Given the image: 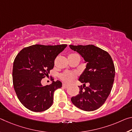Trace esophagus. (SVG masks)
<instances>
[{
    "mask_svg": "<svg viewBox=\"0 0 132 132\" xmlns=\"http://www.w3.org/2000/svg\"><path fill=\"white\" fill-rule=\"evenodd\" d=\"M62 86L64 87V88H67V87L69 86V85H67V84H65V83H63V84L62 85Z\"/></svg>",
    "mask_w": 132,
    "mask_h": 132,
    "instance_id": "1",
    "label": "esophagus"
}]
</instances>
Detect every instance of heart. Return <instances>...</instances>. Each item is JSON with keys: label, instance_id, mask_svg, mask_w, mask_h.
I'll list each match as a JSON object with an SVG mask.
<instances>
[{"label": "heart", "instance_id": "1", "mask_svg": "<svg viewBox=\"0 0 132 132\" xmlns=\"http://www.w3.org/2000/svg\"><path fill=\"white\" fill-rule=\"evenodd\" d=\"M70 55H77L76 54H72ZM76 74L73 72H65L61 75V78L63 81L67 83H70L74 80L76 77Z\"/></svg>", "mask_w": 132, "mask_h": 132}]
</instances>
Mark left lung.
<instances>
[{
  "mask_svg": "<svg viewBox=\"0 0 132 132\" xmlns=\"http://www.w3.org/2000/svg\"><path fill=\"white\" fill-rule=\"evenodd\" d=\"M69 46L87 63L79 79L83 86H79V94L71 101L81 110L93 111L103 105L112 90L115 75L113 62L107 52L93 45ZM86 82L89 83V87H85Z\"/></svg>",
  "mask_w": 132,
  "mask_h": 132,
  "instance_id": "left-lung-1",
  "label": "left lung"
}]
</instances>
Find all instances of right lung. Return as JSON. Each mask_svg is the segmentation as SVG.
Wrapping results in <instances>:
<instances>
[{"instance_id":"1","label":"right lung","mask_w":132,"mask_h":132,"mask_svg":"<svg viewBox=\"0 0 132 132\" xmlns=\"http://www.w3.org/2000/svg\"><path fill=\"white\" fill-rule=\"evenodd\" d=\"M67 45H35L24 47L14 59L13 83L19 100L31 111L40 112L53 104L54 92L60 88L59 80L43 86L42 79L47 76L54 67L55 59Z\"/></svg>"}]
</instances>
